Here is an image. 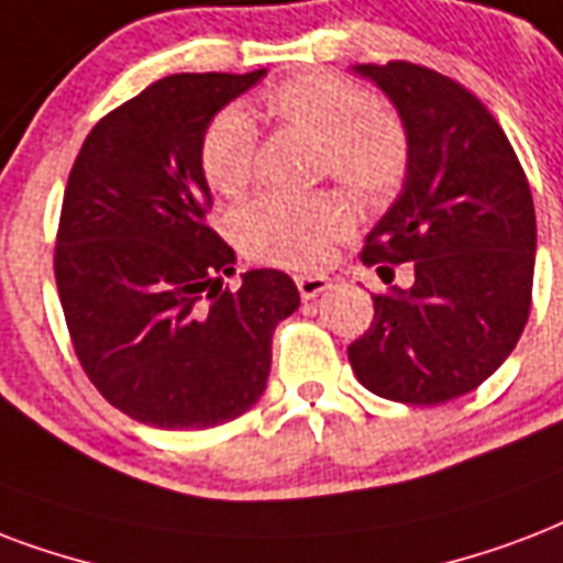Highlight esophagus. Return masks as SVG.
<instances>
[{
	"label": "esophagus",
	"instance_id": "obj_1",
	"mask_svg": "<svg viewBox=\"0 0 563 563\" xmlns=\"http://www.w3.org/2000/svg\"><path fill=\"white\" fill-rule=\"evenodd\" d=\"M295 283H298V291L303 300L319 298L321 291L330 289V280L321 277V274H300V277H295Z\"/></svg>",
	"mask_w": 563,
	"mask_h": 563
}]
</instances>
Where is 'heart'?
I'll list each match as a JSON object with an SVG mask.
<instances>
[{
	"mask_svg": "<svg viewBox=\"0 0 563 563\" xmlns=\"http://www.w3.org/2000/svg\"><path fill=\"white\" fill-rule=\"evenodd\" d=\"M277 123L319 139L316 165L351 197L380 203L407 177L410 144L405 126L357 81L336 73H303L263 93ZM256 126L239 106L218 111L200 139V174L212 191L242 195L251 186ZM351 214L333 195H260L233 214L235 242L251 260L310 272L349 233Z\"/></svg>",
	"mask_w": 563,
	"mask_h": 563,
	"instance_id": "obj_1",
	"label": "heart"
}]
</instances>
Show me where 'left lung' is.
Returning a JSON list of instances; mask_svg holds the SVG:
<instances>
[{
  "instance_id": "obj_1",
  "label": "left lung",
  "mask_w": 563,
  "mask_h": 563,
  "mask_svg": "<svg viewBox=\"0 0 563 563\" xmlns=\"http://www.w3.org/2000/svg\"><path fill=\"white\" fill-rule=\"evenodd\" d=\"M357 70L396 102L410 144L405 191L360 260L389 283L410 263L413 286L372 298L351 368L380 398L443 405L482 386L529 321L534 200L499 120L461 81L401 58Z\"/></svg>"
}]
</instances>
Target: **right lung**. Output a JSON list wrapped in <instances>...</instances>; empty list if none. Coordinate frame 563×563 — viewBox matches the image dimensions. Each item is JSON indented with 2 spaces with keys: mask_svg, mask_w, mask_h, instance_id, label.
<instances>
[{
  "mask_svg": "<svg viewBox=\"0 0 563 563\" xmlns=\"http://www.w3.org/2000/svg\"><path fill=\"white\" fill-rule=\"evenodd\" d=\"M263 76L153 81L88 132L70 167L53 256L58 300L88 380L135 422L203 431L251 410L274 328L298 310L277 268L221 286L235 256L209 224L197 158L209 120Z\"/></svg>",
  "mask_w": 563,
  "mask_h": 563,
  "instance_id": "1",
  "label": "right lung"
}]
</instances>
